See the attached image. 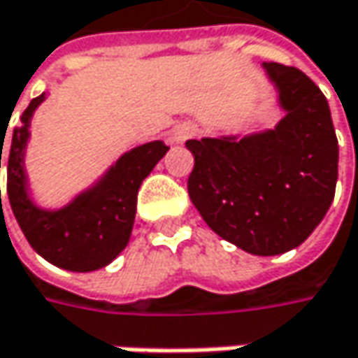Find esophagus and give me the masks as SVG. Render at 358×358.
<instances>
[{
    "label": "esophagus",
    "instance_id": "esophagus-1",
    "mask_svg": "<svg viewBox=\"0 0 358 358\" xmlns=\"http://www.w3.org/2000/svg\"><path fill=\"white\" fill-rule=\"evenodd\" d=\"M196 127L192 124V122H182L178 124L174 131H172V137H174V141H178V143H184L186 139H190V137H194L196 135Z\"/></svg>",
    "mask_w": 358,
    "mask_h": 358
}]
</instances>
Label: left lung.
Returning a JSON list of instances; mask_svg holds the SVG:
<instances>
[{
  "mask_svg": "<svg viewBox=\"0 0 358 358\" xmlns=\"http://www.w3.org/2000/svg\"><path fill=\"white\" fill-rule=\"evenodd\" d=\"M285 118L240 141L190 139L188 194L217 236L256 256L303 244L328 213L338 180L330 106L297 67L264 63Z\"/></svg>",
  "mask_w": 358,
  "mask_h": 358,
  "instance_id": "obj_1",
  "label": "left lung"
}]
</instances>
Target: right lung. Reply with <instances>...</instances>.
<instances>
[{
	"mask_svg": "<svg viewBox=\"0 0 358 358\" xmlns=\"http://www.w3.org/2000/svg\"><path fill=\"white\" fill-rule=\"evenodd\" d=\"M43 100L45 94L28 104L20 116L22 124L14 129L12 135L8 155L10 205L28 244L50 264L76 273L98 271L113 262L129 244L139 186L170 147L164 141H151L131 149L106 172L104 178L80 194L71 205L59 211H43L28 199L24 174V149L30 135L28 124Z\"/></svg>",
	"mask_w": 358,
	"mask_h": 358,
	"instance_id": "add662e5",
	"label": "right lung"
}]
</instances>
